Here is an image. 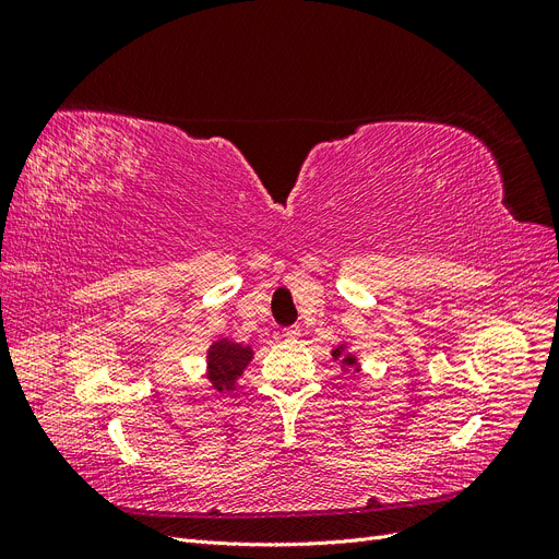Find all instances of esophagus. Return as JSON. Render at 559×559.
<instances>
[{
	"label": "esophagus",
	"mask_w": 559,
	"mask_h": 559,
	"mask_svg": "<svg viewBox=\"0 0 559 559\" xmlns=\"http://www.w3.org/2000/svg\"><path fill=\"white\" fill-rule=\"evenodd\" d=\"M284 337H286V341H298V337H300V329H298V326L284 329Z\"/></svg>",
	"instance_id": "34e87169"
}]
</instances>
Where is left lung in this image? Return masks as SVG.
I'll return each instance as SVG.
<instances>
[{"mask_svg":"<svg viewBox=\"0 0 559 559\" xmlns=\"http://www.w3.org/2000/svg\"><path fill=\"white\" fill-rule=\"evenodd\" d=\"M333 359H343V364H345L347 368H352V370H357V368H359V366H357V359H354L352 354H347V357H345V354H343V347L333 349Z\"/></svg>","mask_w":559,"mask_h":559,"instance_id":"8db88e82","label":"left lung"}]
</instances>
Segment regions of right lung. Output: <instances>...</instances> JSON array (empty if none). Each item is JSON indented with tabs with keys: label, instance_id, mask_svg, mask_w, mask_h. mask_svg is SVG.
<instances>
[{
	"label": "right lung",
	"instance_id": "add662e5",
	"mask_svg": "<svg viewBox=\"0 0 559 559\" xmlns=\"http://www.w3.org/2000/svg\"><path fill=\"white\" fill-rule=\"evenodd\" d=\"M251 347H245L233 341H216L207 352L210 380L216 392H230L235 380L242 376L245 366L251 361Z\"/></svg>",
	"mask_w": 559,
	"mask_h": 559
}]
</instances>
